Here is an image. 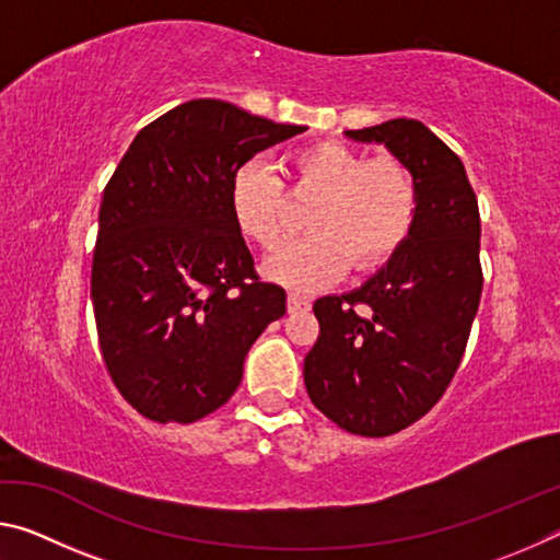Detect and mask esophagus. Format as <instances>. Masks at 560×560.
Here are the masks:
<instances>
[{"label": "esophagus", "instance_id": "esophagus-1", "mask_svg": "<svg viewBox=\"0 0 560 560\" xmlns=\"http://www.w3.org/2000/svg\"><path fill=\"white\" fill-rule=\"evenodd\" d=\"M287 306H289V314H296V311H308L311 301L306 296H301V293H289Z\"/></svg>", "mask_w": 560, "mask_h": 560}]
</instances>
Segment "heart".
I'll return each mask as SVG.
<instances>
[{"mask_svg":"<svg viewBox=\"0 0 560 560\" xmlns=\"http://www.w3.org/2000/svg\"><path fill=\"white\" fill-rule=\"evenodd\" d=\"M287 187L293 197H316L311 234L264 261V273L289 289L326 287L350 261L355 271L383 267L410 240L420 214V185L402 158H365L338 140L293 150ZM287 187L261 163H246L232 177V220L261 249H273L287 234Z\"/></svg>","mask_w":560,"mask_h":560,"instance_id":"b5f03b06","label":"heart"}]
</instances>
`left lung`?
<instances>
[{
    "mask_svg": "<svg viewBox=\"0 0 560 560\" xmlns=\"http://www.w3.org/2000/svg\"><path fill=\"white\" fill-rule=\"evenodd\" d=\"M346 136L385 143L412 167L420 214L373 279L314 303L318 338L303 383L340 430L387 438L428 415L462 363L485 287L481 220L459 155L424 122L395 118Z\"/></svg>",
    "mask_w": 560,
    "mask_h": 560,
    "instance_id": "8db88e82",
    "label": "left lung"
}]
</instances>
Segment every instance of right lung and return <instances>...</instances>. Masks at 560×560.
Here are the masks:
<instances>
[{"instance_id":"obj_1","label":"right lung","mask_w":560,"mask_h":560,"mask_svg":"<svg viewBox=\"0 0 560 560\" xmlns=\"http://www.w3.org/2000/svg\"><path fill=\"white\" fill-rule=\"evenodd\" d=\"M306 126L197 98L138 132L103 189L91 299L113 385L153 422L212 415L287 293L261 281L230 210L246 160Z\"/></svg>"}]
</instances>
